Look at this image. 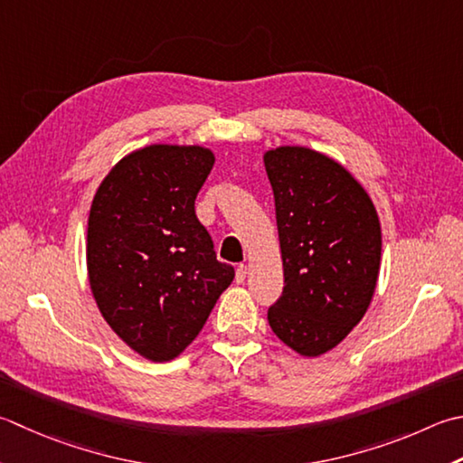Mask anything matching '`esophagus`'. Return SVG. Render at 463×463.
<instances>
[{
    "label": "esophagus",
    "instance_id": "esophagus-1",
    "mask_svg": "<svg viewBox=\"0 0 463 463\" xmlns=\"http://www.w3.org/2000/svg\"><path fill=\"white\" fill-rule=\"evenodd\" d=\"M247 273H249L247 265H239V267H237V275H234V280H237L239 285L244 283V279H247Z\"/></svg>",
    "mask_w": 463,
    "mask_h": 463
}]
</instances>
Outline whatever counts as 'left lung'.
<instances>
[{
	"mask_svg": "<svg viewBox=\"0 0 463 463\" xmlns=\"http://www.w3.org/2000/svg\"><path fill=\"white\" fill-rule=\"evenodd\" d=\"M265 168L285 275L269 325L285 345L317 357L364 319L377 285L382 226L364 186L319 152L269 150Z\"/></svg>",
	"mask_w": 463,
	"mask_h": 463,
	"instance_id": "1",
	"label": "left lung"
}]
</instances>
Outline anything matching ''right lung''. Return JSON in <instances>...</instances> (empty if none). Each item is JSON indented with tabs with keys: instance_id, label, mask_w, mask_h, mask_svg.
<instances>
[{
	"instance_id": "obj_1",
	"label": "right lung",
	"mask_w": 463,
	"mask_h": 463,
	"mask_svg": "<svg viewBox=\"0 0 463 463\" xmlns=\"http://www.w3.org/2000/svg\"><path fill=\"white\" fill-rule=\"evenodd\" d=\"M213 165L206 148L154 144L118 162L90 208L86 260L98 309L150 361L184 351L234 279L194 213Z\"/></svg>"
}]
</instances>
